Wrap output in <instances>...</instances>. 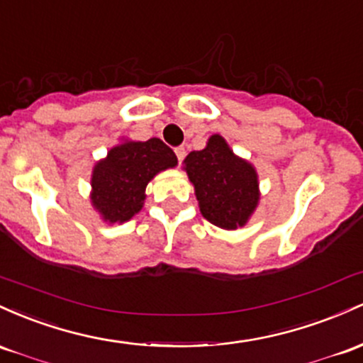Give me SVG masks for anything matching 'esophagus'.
I'll use <instances>...</instances> for the list:
<instances>
[{
    "label": "esophagus",
    "instance_id": "34e87169",
    "mask_svg": "<svg viewBox=\"0 0 363 363\" xmlns=\"http://www.w3.org/2000/svg\"><path fill=\"white\" fill-rule=\"evenodd\" d=\"M174 152H177V157H178V162H180L182 164V161L185 160V147H183V145H180V147H177L174 149Z\"/></svg>",
    "mask_w": 363,
    "mask_h": 363
}]
</instances>
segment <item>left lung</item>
<instances>
[{
  "mask_svg": "<svg viewBox=\"0 0 363 363\" xmlns=\"http://www.w3.org/2000/svg\"><path fill=\"white\" fill-rule=\"evenodd\" d=\"M183 162L203 218L223 230L245 226L260 199L254 166L236 156L218 133Z\"/></svg>",
  "mask_w": 363,
  "mask_h": 363,
  "instance_id": "1",
  "label": "left lung"
}]
</instances>
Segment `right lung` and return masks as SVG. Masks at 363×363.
Instances as JSON below:
<instances>
[{"label": "right lung", "instance_id": "1", "mask_svg": "<svg viewBox=\"0 0 363 363\" xmlns=\"http://www.w3.org/2000/svg\"><path fill=\"white\" fill-rule=\"evenodd\" d=\"M177 164V156L161 138L121 142L94 166V209L109 225L128 221L144 206L147 183L157 173Z\"/></svg>", "mask_w": 363, "mask_h": 363}]
</instances>
